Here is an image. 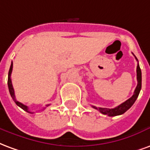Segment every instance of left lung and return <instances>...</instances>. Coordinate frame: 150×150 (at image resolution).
Returning <instances> with one entry per match:
<instances>
[{
	"instance_id": "obj_1",
	"label": "left lung",
	"mask_w": 150,
	"mask_h": 150,
	"mask_svg": "<svg viewBox=\"0 0 150 150\" xmlns=\"http://www.w3.org/2000/svg\"><path fill=\"white\" fill-rule=\"evenodd\" d=\"M136 58V57H135ZM137 61V59L136 58ZM137 88H136L134 93L132 95V96L131 98H129V100H127L125 101L124 103L121 104H120L119 106L114 108H97L96 106H92L91 107L95 108V109H97L98 111H100L102 114L104 115H108V116H119L121 115L123 113H125L127 110H129L130 108L132 107V104L135 103L137 98L138 97V95L140 93V91L142 89V71L140 68V66L137 64Z\"/></svg>"
}]
</instances>
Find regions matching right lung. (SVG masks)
Segmentation results:
<instances>
[{
    "instance_id": "add662e5",
    "label": "right lung",
    "mask_w": 150,
    "mask_h": 150,
    "mask_svg": "<svg viewBox=\"0 0 150 150\" xmlns=\"http://www.w3.org/2000/svg\"><path fill=\"white\" fill-rule=\"evenodd\" d=\"M12 71H13V62L11 63V66H10V68H9V71H8V90H9V93H10L11 97L13 98V101L16 103V104L18 105V107H20L21 108H22L23 110L25 111V112H27L29 113H34L33 112H31V111L29 110V108H28L26 105L21 104V103H20L19 101H18L17 100H16V98H15V95H14V90H13V84H12V81H11ZM49 105L50 104H46V107H48ZM46 107L44 108L43 109H45Z\"/></svg>"
}]
</instances>
